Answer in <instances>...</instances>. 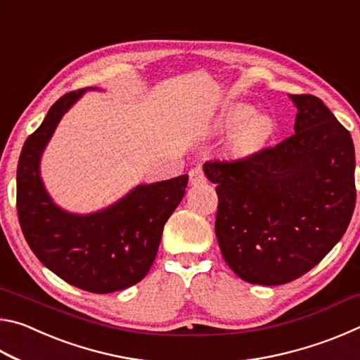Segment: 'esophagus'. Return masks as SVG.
Returning a JSON list of instances; mask_svg holds the SVG:
<instances>
[{"instance_id": "34e87169", "label": "esophagus", "mask_w": 360, "mask_h": 360, "mask_svg": "<svg viewBox=\"0 0 360 360\" xmlns=\"http://www.w3.org/2000/svg\"><path fill=\"white\" fill-rule=\"evenodd\" d=\"M188 178H191V184L192 186H198V184H203L206 181L205 178V173L202 168H193L188 172Z\"/></svg>"}]
</instances>
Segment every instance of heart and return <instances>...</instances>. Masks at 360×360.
Wrapping results in <instances>:
<instances>
[{
    "label": "heart",
    "mask_w": 360,
    "mask_h": 360,
    "mask_svg": "<svg viewBox=\"0 0 360 360\" xmlns=\"http://www.w3.org/2000/svg\"><path fill=\"white\" fill-rule=\"evenodd\" d=\"M252 109L245 105H236L230 108L222 117V129L235 130L251 117ZM273 135V122L266 115H255L254 119L243 125L235 138V150L238 154H251V152L264 148L268 139Z\"/></svg>",
    "instance_id": "b5f03b06"
}]
</instances>
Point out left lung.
<instances>
[{
    "label": "left lung",
    "instance_id": "left-lung-1",
    "mask_svg": "<svg viewBox=\"0 0 360 360\" xmlns=\"http://www.w3.org/2000/svg\"><path fill=\"white\" fill-rule=\"evenodd\" d=\"M289 96L298 111L294 135L241 160L203 165L219 197L224 260L251 284H285L311 270L356 206L351 133L318 96Z\"/></svg>",
    "mask_w": 360,
    "mask_h": 360
}]
</instances>
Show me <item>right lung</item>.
<instances>
[{
    "label": "right lung",
    "mask_w": 360,
    "mask_h": 360,
    "mask_svg": "<svg viewBox=\"0 0 360 360\" xmlns=\"http://www.w3.org/2000/svg\"><path fill=\"white\" fill-rule=\"evenodd\" d=\"M85 90L53 103L39 129L27 138L17 165V214L36 257L71 285L109 294L148 275L168 217L186 193L188 176L139 184L119 202L92 214H72L52 202L39 163L63 114Z\"/></svg>",
    "instance_id": "add662e5"
}]
</instances>
